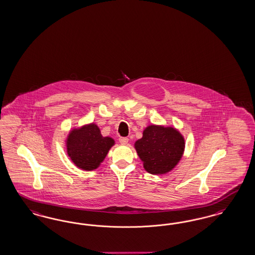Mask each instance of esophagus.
Instances as JSON below:
<instances>
[{"label": "esophagus", "mask_w": 255, "mask_h": 255, "mask_svg": "<svg viewBox=\"0 0 255 255\" xmlns=\"http://www.w3.org/2000/svg\"><path fill=\"white\" fill-rule=\"evenodd\" d=\"M128 141H129V139L127 137H121L120 138V143L123 144V145H126L128 143Z\"/></svg>", "instance_id": "esophagus-1"}]
</instances>
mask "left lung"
I'll use <instances>...</instances> for the list:
<instances>
[{"instance_id":"8db88e82","label":"left lung","mask_w":255,"mask_h":255,"mask_svg":"<svg viewBox=\"0 0 255 255\" xmlns=\"http://www.w3.org/2000/svg\"><path fill=\"white\" fill-rule=\"evenodd\" d=\"M185 137L172 126L150 124L134 149L147 172L153 175L166 174L178 165L185 151Z\"/></svg>"}]
</instances>
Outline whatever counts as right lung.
Returning a JSON list of instances; mask_svg holds the SVG:
<instances>
[{
	"instance_id": "add662e5",
	"label": "right lung",
	"mask_w": 255,
	"mask_h": 255,
	"mask_svg": "<svg viewBox=\"0 0 255 255\" xmlns=\"http://www.w3.org/2000/svg\"><path fill=\"white\" fill-rule=\"evenodd\" d=\"M65 142L72 163L88 171L100 167L115 145L114 139L103 136L99 126L93 123L70 129Z\"/></svg>"
}]
</instances>
